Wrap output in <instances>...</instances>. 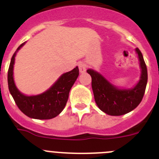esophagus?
Listing matches in <instances>:
<instances>
[{
	"label": "esophagus",
	"instance_id": "1",
	"mask_svg": "<svg viewBox=\"0 0 159 159\" xmlns=\"http://www.w3.org/2000/svg\"><path fill=\"white\" fill-rule=\"evenodd\" d=\"M79 67V70H80V73H84L86 71V64H84V63H80L78 64Z\"/></svg>",
	"mask_w": 159,
	"mask_h": 159
}]
</instances>
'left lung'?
Here are the masks:
<instances>
[{"label":"left lung","instance_id":"left-lung-1","mask_svg":"<svg viewBox=\"0 0 159 159\" xmlns=\"http://www.w3.org/2000/svg\"><path fill=\"white\" fill-rule=\"evenodd\" d=\"M141 69L139 80L133 88H121L114 85L101 73L89 68L92 87L97 106L109 116H123L133 111L141 102L147 84V69L142 52L135 48Z\"/></svg>","mask_w":159,"mask_h":159}]
</instances>
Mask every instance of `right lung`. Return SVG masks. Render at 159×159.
<instances>
[{
  "label": "right lung",
  "mask_w": 159,
  "mask_h": 159,
  "mask_svg": "<svg viewBox=\"0 0 159 159\" xmlns=\"http://www.w3.org/2000/svg\"><path fill=\"white\" fill-rule=\"evenodd\" d=\"M25 43L17 48L11 59L8 71V90L16 104L25 116L36 119H53L64 110L70 90L80 74L79 68L75 67L71 71L62 74L45 92L34 95H25L16 88L14 81L13 69L16 53Z\"/></svg>",
  "instance_id": "1"
}]
</instances>
